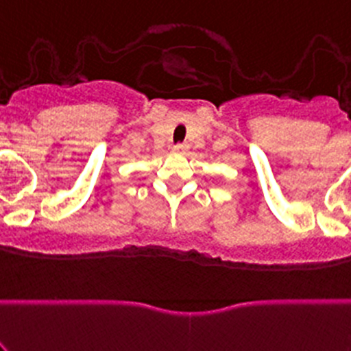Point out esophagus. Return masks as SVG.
Here are the masks:
<instances>
[{
	"mask_svg": "<svg viewBox=\"0 0 351 351\" xmlns=\"http://www.w3.org/2000/svg\"><path fill=\"white\" fill-rule=\"evenodd\" d=\"M173 149H175V151H185L186 149V144H182V143L175 144V146H173Z\"/></svg>",
	"mask_w": 351,
	"mask_h": 351,
	"instance_id": "esophagus-1",
	"label": "esophagus"
}]
</instances>
